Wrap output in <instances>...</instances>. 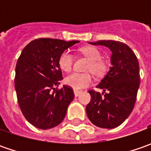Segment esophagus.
I'll return each mask as SVG.
<instances>
[{
	"label": "esophagus",
	"mask_w": 151,
	"mask_h": 151,
	"mask_svg": "<svg viewBox=\"0 0 151 151\" xmlns=\"http://www.w3.org/2000/svg\"><path fill=\"white\" fill-rule=\"evenodd\" d=\"M82 91H78V90H74V94H75V96H78L81 93Z\"/></svg>",
	"instance_id": "34e87169"
}]
</instances>
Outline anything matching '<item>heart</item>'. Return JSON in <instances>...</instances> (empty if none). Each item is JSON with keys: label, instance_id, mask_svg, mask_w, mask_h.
<instances>
[{"label": "heart", "instance_id": "b5f03b06", "mask_svg": "<svg viewBox=\"0 0 151 151\" xmlns=\"http://www.w3.org/2000/svg\"><path fill=\"white\" fill-rule=\"evenodd\" d=\"M82 55L91 60L86 68L87 71L92 72L96 76H103L107 70V63L101 60V54L99 50L94 47H85L81 49ZM74 63V55L68 50L64 51L59 59V64L62 70L70 71ZM92 82V76L89 73L73 72L68 75L65 78V83L72 87L75 90L86 87Z\"/></svg>", "mask_w": 151, "mask_h": 151}]
</instances>
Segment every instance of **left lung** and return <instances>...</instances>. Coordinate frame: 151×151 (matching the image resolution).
Here are the masks:
<instances>
[{"mask_svg":"<svg viewBox=\"0 0 151 151\" xmlns=\"http://www.w3.org/2000/svg\"><path fill=\"white\" fill-rule=\"evenodd\" d=\"M89 44L111 50L112 66L96 86L103 92L88 91L91 101L86 108V114L97 127L114 129L124 122L134 107L140 82L139 61L134 51L122 42L100 40Z\"/></svg>","mask_w":151,"mask_h":151,"instance_id":"obj_1","label":"left lung"}]
</instances>
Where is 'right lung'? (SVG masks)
<instances>
[{
  "label": "right lung",
  "instance_id": "right-lung-1",
  "mask_svg": "<svg viewBox=\"0 0 151 151\" xmlns=\"http://www.w3.org/2000/svg\"><path fill=\"white\" fill-rule=\"evenodd\" d=\"M79 41L54 38L32 40L22 50L16 65L15 89L25 119L40 129L59 125L74 99L69 86H57L63 79L59 59Z\"/></svg>",
  "mask_w": 151,
  "mask_h": 151
}]
</instances>
